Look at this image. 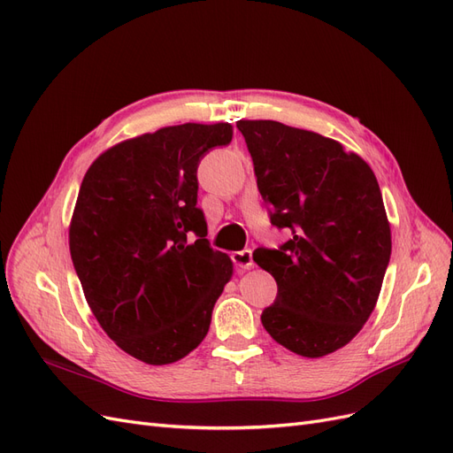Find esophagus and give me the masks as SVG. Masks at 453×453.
I'll list each match as a JSON object with an SVG mask.
<instances>
[{"instance_id":"esophagus-1","label":"esophagus","mask_w":453,"mask_h":453,"mask_svg":"<svg viewBox=\"0 0 453 453\" xmlns=\"http://www.w3.org/2000/svg\"><path fill=\"white\" fill-rule=\"evenodd\" d=\"M232 263H234L242 270H250L253 266V253L251 250H243L232 253Z\"/></svg>"}]
</instances>
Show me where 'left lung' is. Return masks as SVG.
I'll return each mask as SVG.
<instances>
[{
  "label": "left lung",
  "instance_id": "obj_1",
  "mask_svg": "<svg viewBox=\"0 0 453 453\" xmlns=\"http://www.w3.org/2000/svg\"><path fill=\"white\" fill-rule=\"evenodd\" d=\"M270 223L291 232L255 263L278 283L260 321L303 357L344 348L372 313L391 257V230L374 172L323 135L276 120H238Z\"/></svg>",
  "mask_w": 453,
  "mask_h": 453
}]
</instances>
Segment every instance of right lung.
<instances>
[{"instance_id":"add662e5","label":"right lung","mask_w":453,"mask_h":453,"mask_svg":"<svg viewBox=\"0 0 453 453\" xmlns=\"http://www.w3.org/2000/svg\"><path fill=\"white\" fill-rule=\"evenodd\" d=\"M230 142L228 122L160 128L107 149L81 183L73 268L107 336L147 365L198 348L232 276L196 205L200 160Z\"/></svg>"}]
</instances>
